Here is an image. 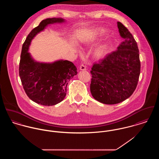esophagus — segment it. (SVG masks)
<instances>
[{"label":"esophagus","instance_id":"obj_1","mask_svg":"<svg viewBox=\"0 0 159 159\" xmlns=\"http://www.w3.org/2000/svg\"><path fill=\"white\" fill-rule=\"evenodd\" d=\"M80 70H86V67L83 64H81L80 66Z\"/></svg>","mask_w":159,"mask_h":159}]
</instances>
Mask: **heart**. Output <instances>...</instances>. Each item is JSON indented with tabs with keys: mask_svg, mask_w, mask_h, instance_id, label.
Wrapping results in <instances>:
<instances>
[{
	"mask_svg": "<svg viewBox=\"0 0 159 159\" xmlns=\"http://www.w3.org/2000/svg\"><path fill=\"white\" fill-rule=\"evenodd\" d=\"M110 43H107L99 46L95 51V57L98 59L103 58L108 54L110 49Z\"/></svg>",
	"mask_w": 159,
	"mask_h": 159,
	"instance_id": "heart-1",
	"label": "heart"
}]
</instances>
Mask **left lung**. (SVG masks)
<instances>
[{
	"label": "left lung",
	"mask_w": 159,
	"mask_h": 159,
	"mask_svg": "<svg viewBox=\"0 0 159 159\" xmlns=\"http://www.w3.org/2000/svg\"><path fill=\"white\" fill-rule=\"evenodd\" d=\"M124 41L117 49L93 64L90 89L97 101L107 105L122 102L136 89L141 64L137 43L127 28L117 22Z\"/></svg>",
	"instance_id": "1"
}]
</instances>
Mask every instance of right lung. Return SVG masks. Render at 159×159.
<instances>
[{
  "label": "right lung",
  "mask_w": 159,
  "mask_h": 159,
  "mask_svg": "<svg viewBox=\"0 0 159 159\" xmlns=\"http://www.w3.org/2000/svg\"><path fill=\"white\" fill-rule=\"evenodd\" d=\"M64 21L62 18H47L42 21L31 30L23 43L19 67L20 79L28 97L40 105L52 106L62 101L70 80L77 74V69L71 62L39 63L35 62L27 51L31 40L48 24Z\"/></svg>",
  "instance_id": "1"
}]
</instances>
